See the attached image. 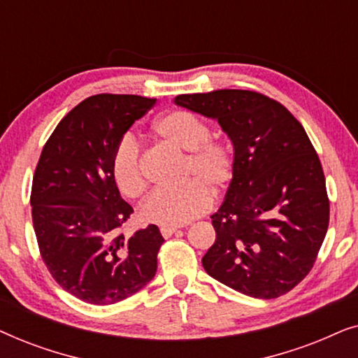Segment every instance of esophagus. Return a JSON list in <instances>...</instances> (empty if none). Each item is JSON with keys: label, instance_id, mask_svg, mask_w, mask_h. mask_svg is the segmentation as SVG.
I'll list each match as a JSON object with an SVG mask.
<instances>
[{"label": "esophagus", "instance_id": "esophagus-1", "mask_svg": "<svg viewBox=\"0 0 358 358\" xmlns=\"http://www.w3.org/2000/svg\"><path fill=\"white\" fill-rule=\"evenodd\" d=\"M176 231H179V229L178 228H166V227L161 228V234H163L164 238H171Z\"/></svg>", "mask_w": 358, "mask_h": 358}]
</instances>
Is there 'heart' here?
I'll list each match as a JSON object with an SVG mask.
<instances>
[{
    "instance_id": "b5f03b06",
    "label": "heart",
    "mask_w": 358,
    "mask_h": 358,
    "mask_svg": "<svg viewBox=\"0 0 358 358\" xmlns=\"http://www.w3.org/2000/svg\"><path fill=\"white\" fill-rule=\"evenodd\" d=\"M153 130L166 143L184 151L180 179L189 182L151 192L141 205L140 218L161 228H178L207 212L212 202L210 193L218 197L228 187L234 176V155L224 141L210 138V127L190 112L171 110L155 122ZM110 173L125 197L138 199L145 192L141 151L134 135L127 134L117 141Z\"/></svg>"
}]
</instances>
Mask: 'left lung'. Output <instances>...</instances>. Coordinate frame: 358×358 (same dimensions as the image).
<instances>
[{
    "instance_id": "1",
    "label": "left lung",
    "mask_w": 358,
    "mask_h": 358,
    "mask_svg": "<svg viewBox=\"0 0 358 358\" xmlns=\"http://www.w3.org/2000/svg\"><path fill=\"white\" fill-rule=\"evenodd\" d=\"M174 102L218 120L234 150V176L212 224L205 272L248 296L271 300L313 268L329 227L321 161L280 102L256 91L180 94Z\"/></svg>"
}]
</instances>
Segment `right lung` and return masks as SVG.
<instances>
[{
	"mask_svg": "<svg viewBox=\"0 0 358 358\" xmlns=\"http://www.w3.org/2000/svg\"><path fill=\"white\" fill-rule=\"evenodd\" d=\"M156 104L134 94H97L60 120L32 179L38 251L63 290L91 305H112L155 277L164 238L156 224L125 238L134 208L120 197L110 159L125 131Z\"/></svg>",
	"mask_w": 358,
	"mask_h": 358,
	"instance_id": "obj_1",
	"label": "right lung"
}]
</instances>
